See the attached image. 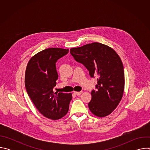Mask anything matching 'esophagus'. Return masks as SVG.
<instances>
[{
	"label": "esophagus",
	"mask_w": 150,
	"mask_h": 150,
	"mask_svg": "<svg viewBox=\"0 0 150 150\" xmlns=\"http://www.w3.org/2000/svg\"><path fill=\"white\" fill-rule=\"evenodd\" d=\"M74 93H75V94H76V96H80V95L82 93V91H76V92L75 91Z\"/></svg>",
	"instance_id": "1"
}]
</instances>
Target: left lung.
<instances>
[{
  "instance_id": "8db88e82",
  "label": "left lung",
  "mask_w": 150,
  "mask_h": 150,
  "mask_svg": "<svg viewBox=\"0 0 150 150\" xmlns=\"http://www.w3.org/2000/svg\"><path fill=\"white\" fill-rule=\"evenodd\" d=\"M75 60L85 66L91 78L97 77L96 90H92L88 108L94 115L103 117L116 108L123 94L125 75L122 62L111 47L95 42L72 48Z\"/></svg>"
}]
</instances>
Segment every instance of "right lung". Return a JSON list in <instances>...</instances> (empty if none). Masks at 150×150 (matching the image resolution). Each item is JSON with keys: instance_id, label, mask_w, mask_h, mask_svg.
I'll list each match as a JSON object with an SVG mask.
<instances>
[{"instance_id": "right-lung-1", "label": "right lung", "mask_w": 150, "mask_h": 150, "mask_svg": "<svg viewBox=\"0 0 150 150\" xmlns=\"http://www.w3.org/2000/svg\"><path fill=\"white\" fill-rule=\"evenodd\" d=\"M69 49L49 48L38 52L29 60L25 85L35 108L44 116L57 120L66 115L72 100L71 93L54 92L58 74L56 62L68 54Z\"/></svg>"}]
</instances>
